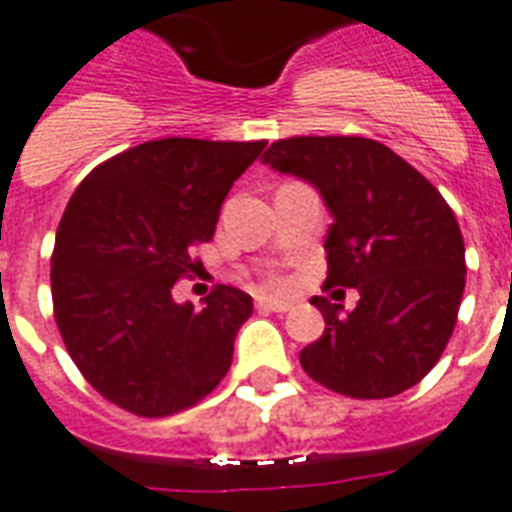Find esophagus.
Masks as SVG:
<instances>
[{"label": "esophagus", "instance_id": "1", "mask_svg": "<svg viewBox=\"0 0 512 512\" xmlns=\"http://www.w3.org/2000/svg\"><path fill=\"white\" fill-rule=\"evenodd\" d=\"M257 308H265V311H290L292 303H287V300H279V298H271V295H260V298H257Z\"/></svg>", "mask_w": 512, "mask_h": 512}]
</instances>
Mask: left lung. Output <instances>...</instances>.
Returning <instances> with one entry per match:
<instances>
[{
	"instance_id": "left-lung-1",
	"label": "left lung",
	"mask_w": 512,
	"mask_h": 512,
	"mask_svg": "<svg viewBox=\"0 0 512 512\" xmlns=\"http://www.w3.org/2000/svg\"><path fill=\"white\" fill-rule=\"evenodd\" d=\"M265 166L317 187L327 230L325 287H354L360 303H311L325 333L300 351L308 376L338 395L381 400L435 368L464 292V241L446 198L376 139L292 136Z\"/></svg>"
}]
</instances>
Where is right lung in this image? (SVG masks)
<instances>
[{
  "label": "right lung",
  "mask_w": 512,
  "mask_h": 512,
  "mask_svg": "<svg viewBox=\"0 0 512 512\" xmlns=\"http://www.w3.org/2000/svg\"><path fill=\"white\" fill-rule=\"evenodd\" d=\"M263 147L179 136L136 144L69 198L50 260L53 311L69 357L109 403L158 419L225 378L252 298L220 284L198 311L171 290Z\"/></svg>",
  "instance_id": "right-lung-1"
}]
</instances>
